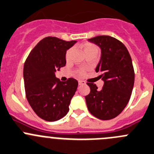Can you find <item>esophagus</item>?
<instances>
[{
	"instance_id": "obj_1",
	"label": "esophagus",
	"mask_w": 154,
	"mask_h": 154,
	"mask_svg": "<svg viewBox=\"0 0 154 154\" xmlns=\"http://www.w3.org/2000/svg\"><path fill=\"white\" fill-rule=\"evenodd\" d=\"M86 82L85 81H82V80H79V85H85Z\"/></svg>"
}]
</instances>
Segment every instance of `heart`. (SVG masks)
<instances>
[{
	"instance_id": "b5f03b06",
	"label": "heart",
	"mask_w": 154,
	"mask_h": 154,
	"mask_svg": "<svg viewBox=\"0 0 154 154\" xmlns=\"http://www.w3.org/2000/svg\"><path fill=\"white\" fill-rule=\"evenodd\" d=\"M82 46L83 49H84L85 52V53L88 52V51H94V50H98L97 47L96 45H94V44L90 43V42H86V43L83 44ZM71 53H72V49L67 50L65 54L66 60L68 61L69 60L70 56H71ZM77 73H78V75L79 76H83L85 75V70L83 69H79L78 71H77Z\"/></svg>"
}]
</instances>
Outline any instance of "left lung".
I'll return each instance as SVG.
<instances>
[{"label":"left lung","mask_w":154,"mask_h":154,"mask_svg":"<svg viewBox=\"0 0 154 154\" xmlns=\"http://www.w3.org/2000/svg\"><path fill=\"white\" fill-rule=\"evenodd\" d=\"M89 42L101 49L95 71L100 72L104 85L99 90L94 83H87L91 89L85 96L88 109L99 119H112L122 112L131 97L134 82L132 61L125 45L115 38L99 35Z\"/></svg>","instance_id":"obj_1"}]
</instances>
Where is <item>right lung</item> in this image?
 Returning <instances> with one entry per match:
<instances>
[{
    "label": "right lung",
    "mask_w": 154,
    "mask_h": 154,
    "mask_svg": "<svg viewBox=\"0 0 154 154\" xmlns=\"http://www.w3.org/2000/svg\"><path fill=\"white\" fill-rule=\"evenodd\" d=\"M75 41L46 37L29 54L23 68L26 96L38 116L48 122L57 121L69 110L70 100L78 87V81L66 82L56 78L55 72L65 66L66 52Z\"/></svg>",
    "instance_id": "right-lung-1"
}]
</instances>
